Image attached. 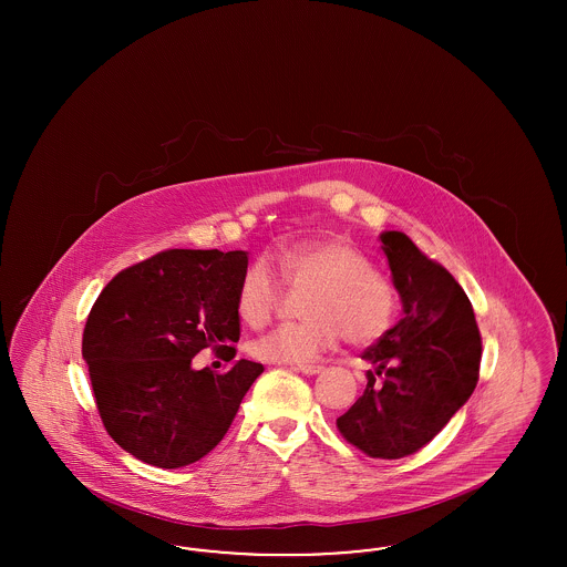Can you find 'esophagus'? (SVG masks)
I'll return each instance as SVG.
<instances>
[{
  "label": "esophagus",
  "instance_id": "1",
  "mask_svg": "<svg viewBox=\"0 0 567 567\" xmlns=\"http://www.w3.org/2000/svg\"><path fill=\"white\" fill-rule=\"evenodd\" d=\"M297 370L301 372V374H306V377H317V374H321V365H297Z\"/></svg>",
  "mask_w": 567,
  "mask_h": 567
}]
</instances>
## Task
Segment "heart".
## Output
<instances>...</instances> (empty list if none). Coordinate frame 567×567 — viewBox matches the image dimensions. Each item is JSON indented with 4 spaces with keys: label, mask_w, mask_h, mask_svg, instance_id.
I'll list each match as a JSON object with an SVG mask.
<instances>
[{
    "label": "heart",
    "mask_w": 567,
    "mask_h": 567,
    "mask_svg": "<svg viewBox=\"0 0 567 567\" xmlns=\"http://www.w3.org/2000/svg\"><path fill=\"white\" fill-rule=\"evenodd\" d=\"M282 278L297 291H312L303 324H282L250 344V354L268 363H310L344 338L370 344L395 315V291L372 261L349 240L329 236L293 244L276 255ZM280 301V280L266 261L244 271L238 312L244 323H268Z\"/></svg>",
    "instance_id": "obj_1"
}]
</instances>
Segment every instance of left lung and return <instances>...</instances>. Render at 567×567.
I'll list each match as a JSON object with an SVG mask.
<instances>
[{
	"label": "left lung",
	"mask_w": 567,
	"mask_h": 567,
	"mask_svg": "<svg viewBox=\"0 0 567 567\" xmlns=\"http://www.w3.org/2000/svg\"><path fill=\"white\" fill-rule=\"evenodd\" d=\"M378 238L402 319L361 354L374 372L368 370V386L338 419V430L370 457L400 458L423 449L470 400L483 344L457 280L402 231Z\"/></svg>",
	"instance_id": "obj_1"
}]
</instances>
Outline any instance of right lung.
Segmentation results:
<instances>
[{
    "label": "right lung",
    "instance_id": "1",
    "mask_svg": "<svg viewBox=\"0 0 567 567\" xmlns=\"http://www.w3.org/2000/svg\"><path fill=\"white\" fill-rule=\"evenodd\" d=\"M246 268V250L174 248L118 271L93 303L82 359L106 432L135 458L174 470L208 455L264 372L246 359L193 368L204 349L236 357Z\"/></svg>",
    "mask_w": 567,
    "mask_h": 567
}]
</instances>
